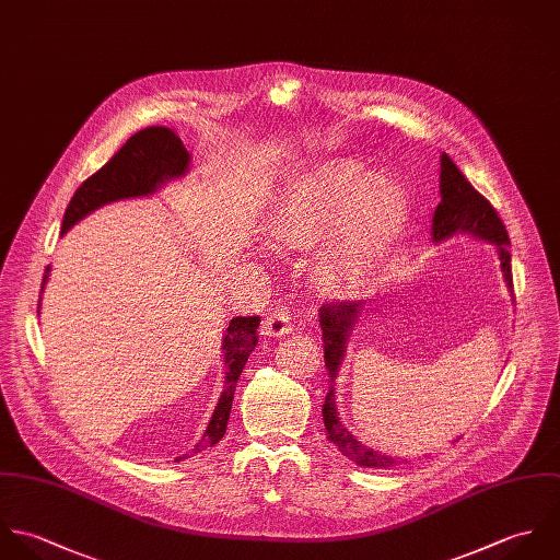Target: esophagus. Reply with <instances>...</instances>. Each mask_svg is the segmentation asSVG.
<instances>
[{
	"instance_id": "esophagus-1",
	"label": "esophagus",
	"mask_w": 560,
	"mask_h": 560,
	"mask_svg": "<svg viewBox=\"0 0 560 560\" xmlns=\"http://www.w3.org/2000/svg\"><path fill=\"white\" fill-rule=\"evenodd\" d=\"M292 312L288 307V303H279L270 316L264 318V336L268 337H281L288 336L292 331Z\"/></svg>"
}]
</instances>
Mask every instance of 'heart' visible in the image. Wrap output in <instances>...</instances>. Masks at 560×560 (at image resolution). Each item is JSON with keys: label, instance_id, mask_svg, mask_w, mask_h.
I'll return each instance as SVG.
<instances>
[{"label": "heart", "instance_id": "b5f03b06", "mask_svg": "<svg viewBox=\"0 0 560 560\" xmlns=\"http://www.w3.org/2000/svg\"><path fill=\"white\" fill-rule=\"evenodd\" d=\"M343 219L336 242L318 264L329 290H359L407 219V197L392 179H370L352 160L329 162L303 175L270 223L283 246H310Z\"/></svg>", "mask_w": 560, "mask_h": 560}]
</instances>
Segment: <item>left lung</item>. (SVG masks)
I'll list each match as a JSON object with an SVG mask.
<instances>
[{"label": "left lung", "mask_w": 560, "mask_h": 560, "mask_svg": "<svg viewBox=\"0 0 560 560\" xmlns=\"http://www.w3.org/2000/svg\"><path fill=\"white\" fill-rule=\"evenodd\" d=\"M440 190L442 201L433 217V240L440 242L444 237L454 235L456 231L474 233L482 240L495 242L502 259V270L509 288H513V272H511V253H509V231L498 217L495 208L467 182V177L458 171V166L452 162V158L442 155V175H440ZM361 303L341 301L329 303L320 307V329L325 337V363L329 368L331 378H336L337 370L341 365L343 357V343L348 331L359 314ZM323 418L329 433V440L337 444L339 452L352 458L357 465L374 467V469H389L398 460L385 454H378L370 447L361 446L352 435L343 429L336 411V396L334 387L327 392L325 405H323Z\"/></svg>", "instance_id": "obj_1"}]
</instances>
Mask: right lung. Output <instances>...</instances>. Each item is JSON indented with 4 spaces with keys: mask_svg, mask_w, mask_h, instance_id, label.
Returning a JSON list of instances; mask_svg holds the SVG:
<instances>
[{
    "mask_svg": "<svg viewBox=\"0 0 560 560\" xmlns=\"http://www.w3.org/2000/svg\"><path fill=\"white\" fill-rule=\"evenodd\" d=\"M188 162H190V153L186 151L182 138L173 129L162 125L140 129L114 153L110 162H106L95 175H91L75 190L62 219V233L106 203L151 195L166 179L184 175L188 168ZM47 272H49V266L43 277V288L47 281ZM257 327H259V316H235L226 327V336L223 339L226 383H224L221 400L217 405V411L208 424V431L192 450L195 454L219 444L224 438L237 376L242 374V368L246 365L248 354L257 346V337H259ZM177 460H182V456Z\"/></svg>",
    "mask_w": 560,
    "mask_h": 560,
    "instance_id": "add662e5",
    "label": "right lung"
}]
</instances>
